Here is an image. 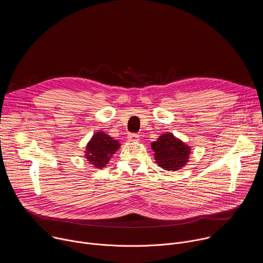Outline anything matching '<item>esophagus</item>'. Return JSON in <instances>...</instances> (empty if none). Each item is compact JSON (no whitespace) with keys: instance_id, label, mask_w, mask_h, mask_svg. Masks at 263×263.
<instances>
[{"instance_id":"1","label":"esophagus","mask_w":263,"mask_h":263,"mask_svg":"<svg viewBox=\"0 0 263 263\" xmlns=\"http://www.w3.org/2000/svg\"><path fill=\"white\" fill-rule=\"evenodd\" d=\"M127 138H128V140H129V141H138V139H139L138 135H137V134H135V133H129Z\"/></svg>"}]
</instances>
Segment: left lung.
I'll return each instance as SVG.
<instances>
[{
    "label": "left lung",
    "mask_w": 263,
    "mask_h": 263,
    "mask_svg": "<svg viewBox=\"0 0 263 263\" xmlns=\"http://www.w3.org/2000/svg\"><path fill=\"white\" fill-rule=\"evenodd\" d=\"M155 159L159 166L166 171H178L189 161L191 148L173 134H162L152 143Z\"/></svg>",
    "instance_id": "left-lung-1"
}]
</instances>
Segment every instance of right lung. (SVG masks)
<instances>
[{"instance_id":"obj_1","label":"right lung","mask_w":263,"mask_h":263,"mask_svg":"<svg viewBox=\"0 0 263 263\" xmlns=\"http://www.w3.org/2000/svg\"><path fill=\"white\" fill-rule=\"evenodd\" d=\"M120 147L119 140H116L104 132L96 133L86 146V159L96 167H104L110 157Z\"/></svg>"}]
</instances>
